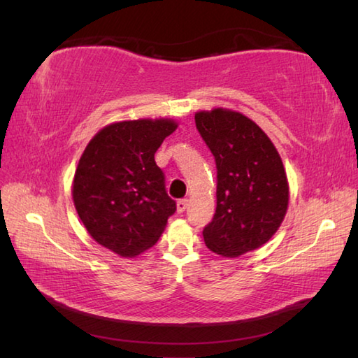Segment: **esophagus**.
I'll return each instance as SVG.
<instances>
[{
  "instance_id": "34e87169",
  "label": "esophagus",
  "mask_w": 358,
  "mask_h": 358,
  "mask_svg": "<svg viewBox=\"0 0 358 358\" xmlns=\"http://www.w3.org/2000/svg\"><path fill=\"white\" fill-rule=\"evenodd\" d=\"M187 209V200H178V203H177V210L180 212H185Z\"/></svg>"
}]
</instances>
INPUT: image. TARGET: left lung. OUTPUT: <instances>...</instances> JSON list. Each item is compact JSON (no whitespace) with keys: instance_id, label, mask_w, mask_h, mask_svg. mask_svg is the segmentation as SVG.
<instances>
[{"instance_id":"obj_1","label":"left lung","mask_w":358,"mask_h":358,"mask_svg":"<svg viewBox=\"0 0 358 358\" xmlns=\"http://www.w3.org/2000/svg\"><path fill=\"white\" fill-rule=\"evenodd\" d=\"M195 126L217 166V209L203 229L204 243L223 257L260 248L277 232L287 209L289 187L277 149L238 112H199Z\"/></svg>"}]
</instances>
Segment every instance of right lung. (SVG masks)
<instances>
[{"label":"right lung","instance_id":"obj_1","mask_svg":"<svg viewBox=\"0 0 358 358\" xmlns=\"http://www.w3.org/2000/svg\"><path fill=\"white\" fill-rule=\"evenodd\" d=\"M175 129L171 120L121 121L101 129L80 158L75 209L92 238L121 257L154 246L177 210L154 158Z\"/></svg>","mask_w":358,"mask_h":358}]
</instances>
